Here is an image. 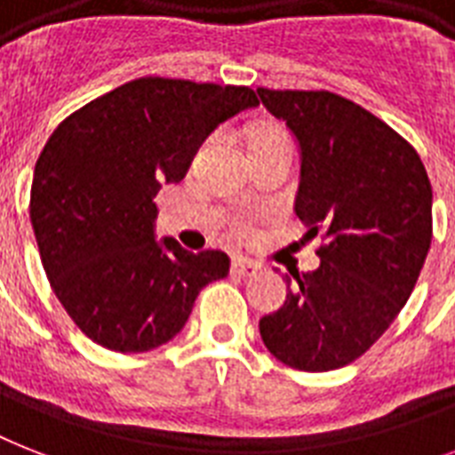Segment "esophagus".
Listing matches in <instances>:
<instances>
[{
    "label": "esophagus",
    "instance_id": "34e87169",
    "mask_svg": "<svg viewBox=\"0 0 455 455\" xmlns=\"http://www.w3.org/2000/svg\"><path fill=\"white\" fill-rule=\"evenodd\" d=\"M257 271H259V264L252 262V259H245V257H235L234 262H231V274L234 276H255Z\"/></svg>",
    "mask_w": 455,
    "mask_h": 455
}]
</instances>
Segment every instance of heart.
<instances>
[{
    "instance_id": "obj_1",
    "label": "heart",
    "mask_w": 455,
    "mask_h": 455,
    "mask_svg": "<svg viewBox=\"0 0 455 455\" xmlns=\"http://www.w3.org/2000/svg\"><path fill=\"white\" fill-rule=\"evenodd\" d=\"M276 139H288L281 130H274V127H267V130H259L252 139V144H262V141H276Z\"/></svg>"
}]
</instances>
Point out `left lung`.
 Masks as SVG:
<instances>
[{
  "label": "left lung",
  "instance_id": "8db88e82",
  "mask_svg": "<svg viewBox=\"0 0 455 455\" xmlns=\"http://www.w3.org/2000/svg\"><path fill=\"white\" fill-rule=\"evenodd\" d=\"M302 156L295 214L321 235L318 269L285 274L283 307L259 318L285 366L323 373L387 331L416 288L432 243V186L416 148L332 92L257 89Z\"/></svg>",
  "mask_w": 455,
  "mask_h": 455
}]
</instances>
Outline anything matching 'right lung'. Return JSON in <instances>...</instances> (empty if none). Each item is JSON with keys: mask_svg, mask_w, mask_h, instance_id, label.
<instances>
[{"mask_svg": "<svg viewBox=\"0 0 455 455\" xmlns=\"http://www.w3.org/2000/svg\"><path fill=\"white\" fill-rule=\"evenodd\" d=\"M257 106L250 87L139 77L53 130L35 164L30 221L68 316L113 352L170 342L198 292L228 274L220 250L156 241L163 184H177L217 124Z\"/></svg>", "mask_w": 455, "mask_h": 455, "instance_id": "add662e5", "label": "right lung"}]
</instances>
